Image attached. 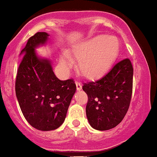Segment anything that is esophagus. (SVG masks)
Segmentation results:
<instances>
[{
	"instance_id": "obj_1",
	"label": "esophagus",
	"mask_w": 157,
	"mask_h": 157,
	"mask_svg": "<svg viewBox=\"0 0 157 157\" xmlns=\"http://www.w3.org/2000/svg\"><path fill=\"white\" fill-rule=\"evenodd\" d=\"M75 83H76V87H77V90H81V89H82V83H81V82H80L76 81Z\"/></svg>"
}]
</instances>
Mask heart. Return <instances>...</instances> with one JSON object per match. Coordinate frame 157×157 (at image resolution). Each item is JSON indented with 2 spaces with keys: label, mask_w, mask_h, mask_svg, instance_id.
I'll list each match as a JSON object with an SVG mask.
<instances>
[{
  "label": "heart",
  "mask_w": 157,
  "mask_h": 157,
  "mask_svg": "<svg viewBox=\"0 0 157 157\" xmlns=\"http://www.w3.org/2000/svg\"><path fill=\"white\" fill-rule=\"evenodd\" d=\"M119 41L115 37L99 35L84 41L73 50L74 58L78 62V71L88 79L101 77L111 67L119 52ZM60 63L65 69L71 67L67 55L60 58Z\"/></svg>",
  "instance_id": "b5f03b06"
}]
</instances>
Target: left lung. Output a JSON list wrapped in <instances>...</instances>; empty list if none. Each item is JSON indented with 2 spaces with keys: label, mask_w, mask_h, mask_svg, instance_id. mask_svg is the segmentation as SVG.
I'll return each instance as SVG.
<instances>
[{
  "label": "left lung",
  "mask_w": 157,
  "mask_h": 157,
  "mask_svg": "<svg viewBox=\"0 0 157 157\" xmlns=\"http://www.w3.org/2000/svg\"><path fill=\"white\" fill-rule=\"evenodd\" d=\"M132 83L133 67L129 58L116 63L100 79L84 82L90 126L96 130H109L122 121L130 106Z\"/></svg>",
  "instance_id": "1"
}]
</instances>
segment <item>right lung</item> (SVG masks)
<instances>
[{"label": "right lung", "mask_w": 157, "mask_h": 157, "mask_svg": "<svg viewBox=\"0 0 157 157\" xmlns=\"http://www.w3.org/2000/svg\"><path fill=\"white\" fill-rule=\"evenodd\" d=\"M49 35L37 32L28 39L21 54L15 90L23 116L37 130L57 129L64 122L76 85L72 78L60 80L50 62L36 55L35 48L46 42Z\"/></svg>", "instance_id": "obj_1"}]
</instances>
